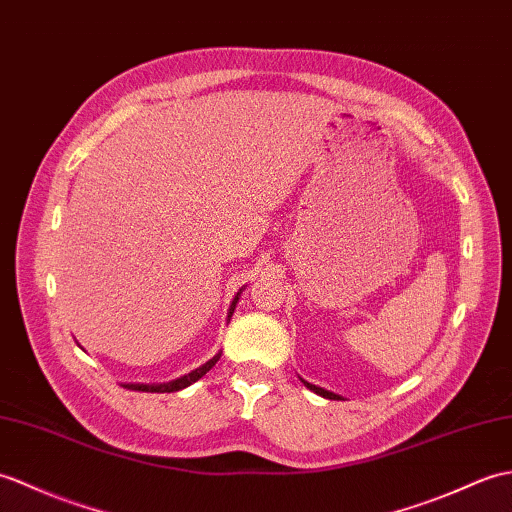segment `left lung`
<instances>
[{
    "label": "left lung",
    "mask_w": 512,
    "mask_h": 512,
    "mask_svg": "<svg viewBox=\"0 0 512 512\" xmlns=\"http://www.w3.org/2000/svg\"><path fill=\"white\" fill-rule=\"evenodd\" d=\"M303 384L310 388L312 392H316V395H320V397H325V399H342L340 395H336V392H329V390H325V388H320V386H314V384H310V382H305L303 379Z\"/></svg>",
    "instance_id": "1"
}]
</instances>
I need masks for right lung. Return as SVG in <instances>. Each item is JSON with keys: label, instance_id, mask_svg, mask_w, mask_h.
I'll list each match as a JSON object with an SVG mask.
<instances>
[{"label": "right lung", "instance_id": "obj_1", "mask_svg": "<svg viewBox=\"0 0 512 512\" xmlns=\"http://www.w3.org/2000/svg\"><path fill=\"white\" fill-rule=\"evenodd\" d=\"M244 290V288H242ZM242 290L235 294V299L231 301V307H229V320H231V316H233V310H235V305H237V301H240V294H242ZM220 360V353H216L213 355V358L209 360V362H205L202 366H198V368H194L192 373H187V375H183V377H178V379H172V382H165V384H124V388H130V390H139V392H176V390H183V388H187V386H192L194 382H198V379L202 377V375H207L213 366H216V362Z\"/></svg>", "mask_w": 512, "mask_h": 512}]
</instances>
